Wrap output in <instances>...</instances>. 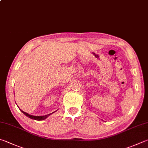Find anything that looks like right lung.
I'll return each instance as SVG.
<instances>
[{"label":"right lung","instance_id":"add662e5","mask_svg":"<svg viewBox=\"0 0 148 148\" xmlns=\"http://www.w3.org/2000/svg\"><path fill=\"white\" fill-rule=\"evenodd\" d=\"M21 112H23V113L25 114L26 116L30 118L31 119H34V120H43L50 114H48L47 115H45V116H33V115H30V114H29L28 113H26V112H25L23 111L22 110H21ZM52 113H53V112H52Z\"/></svg>","mask_w":148,"mask_h":148}]
</instances>
